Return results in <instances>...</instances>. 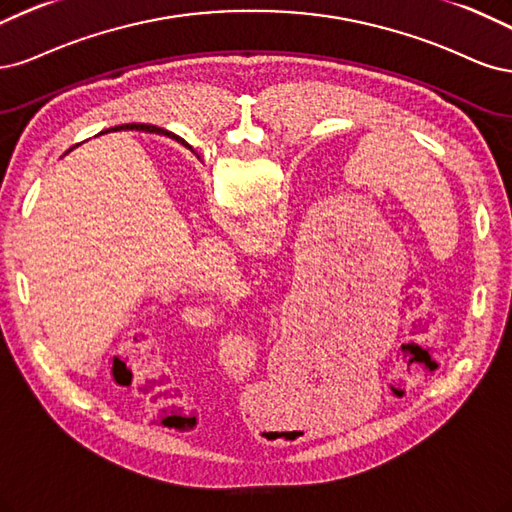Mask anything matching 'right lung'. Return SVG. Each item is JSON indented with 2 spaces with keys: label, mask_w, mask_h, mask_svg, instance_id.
<instances>
[{
  "label": "right lung",
  "mask_w": 512,
  "mask_h": 512,
  "mask_svg": "<svg viewBox=\"0 0 512 512\" xmlns=\"http://www.w3.org/2000/svg\"><path fill=\"white\" fill-rule=\"evenodd\" d=\"M125 127H129V125H125ZM131 127H136V125H131ZM140 129H148V131H163V129H159V127H151V125H138ZM176 138V136H174ZM176 140H180V138H176ZM185 144V142H183ZM187 146V144H185Z\"/></svg>",
  "instance_id": "right-lung-1"
}]
</instances>
